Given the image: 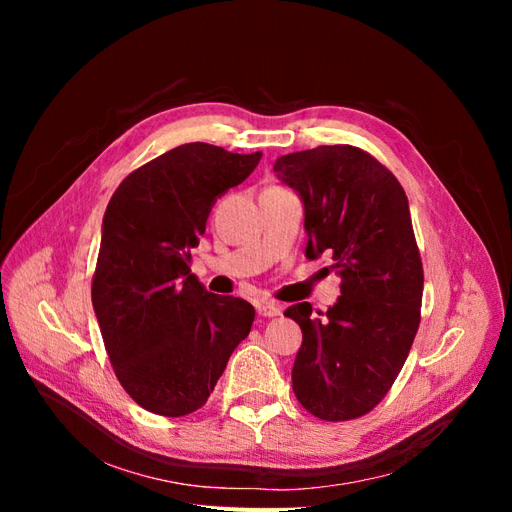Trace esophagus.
<instances>
[{
  "label": "esophagus",
  "mask_w": 512,
  "mask_h": 512,
  "mask_svg": "<svg viewBox=\"0 0 512 512\" xmlns=\"http://www.w3.org/2000/svg\"><path fill=\"white\" fill-rule=\"evenodd\" d=\"M256 309H258V314H260V316H265V318H273V316H280V314H282V305H277V303H267V301L258 303V305H256Z\"/></svg>",
  "instance_id": "esophagus-1"
}]
</instances>
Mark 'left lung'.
<instances>
[{"label":"left lung","instance_id":"8db88e82","mask_svg":"<svg viewBox=\"0 0 512 512\" xmlns=\"http://www.w3.org/2000/svg\"><path fill=\"white\" fill-rule=\"evenodd\" d=\"M305 209L309 260L331 252L342 297L327 314L297 303L303 331L292 391L322 421L374 410L404 367L421 322L423 262L395 175L350 145L288 153L273 164Z\"/></svg>","mask_w":512,"mask_h":512}]
</instances>
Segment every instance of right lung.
I'll return each instance as SVG.
<instances>
[{
	"label": "right lung",
	"mask_w": 512,
	"mask_h": 512,
	"mask_svg": "<svg viewBox=\"0 0 512 512\" xmlns=\"http://www.w3.org/2000/svg\"><path fill=\"white\" fill-rule=\"evenodd\" d=\"M260 158L179 145L130 173L106 207L91 303L121 386L153 414L203 408L250 335L254 307L207 292L190 271V252L215 200Z\"/></svg>",
	"instance_id": "add662e5"
}]
</instances>
